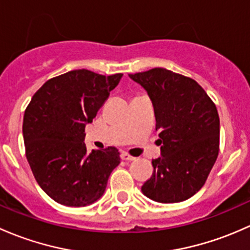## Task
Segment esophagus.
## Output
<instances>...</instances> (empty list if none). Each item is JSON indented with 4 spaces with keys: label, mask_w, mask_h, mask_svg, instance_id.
<instances>
[{
    "label": "esophagus",
    "mask_w": 250,
    "mask_h": 250,
    "mask_svg": "<svg viewBox=\"0 0 250 250\" xmlns=\"http://www.w3.org/2000/svg\"><path fill=\"white\" fill-rule=\"evenodd\" d=\"M122 159H123V160H128V161H133V160H136L135 156L130 155V154L126 153V151H123V153H122Z\"/></svg>",
    "instance_id": "1"
}]
</instances>
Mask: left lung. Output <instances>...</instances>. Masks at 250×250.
Here are the masks:
<instances>
[{
    "label": "left lung",
    "instance_id": "1",
    "mask_svg": "<svg viewBox=\"0 0 250 250\" xmlns=\"http://www.w3.org/2000/svg\"><path fill=\"white\" fill-rule=\"evenodd\" d=\"M148 92L154 106L161 156L151 161L153 176L142 185L161 203L188 200L205 185L219 154L217 107L190 77L155 67L128 74Z\"/></svg>",
    "mask_w": 250,
    "mask_h": 250
}]
</instances>
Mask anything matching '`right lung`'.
Wrapping results in <instances>:
<instances>
[{
    "label": "right lung",
    "mask_w": 250,
    "mask_h": 250,
    "mask_svg": "<svg viewBox=\"0 0 250 250\" xmlns=\"http://www.w3.org/2000/svg\"><path fill=\"white\" fill-rule=\"evenodd\" d=\"M123 73L102 76L74 69L45 82L25 109V154L35 179L54 201L84 207L104 195L120 164L115 146L86 151L85 124L91 123Z\"/></svg>",
    "instance_id": "obj_1"
}]
</instances>
